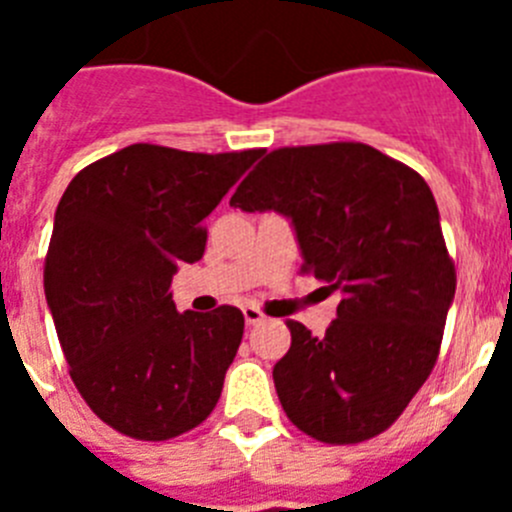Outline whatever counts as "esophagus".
I'll return each instance as SVG.
<instances>
[{"label": "esophagus", "instance_id": "obj_1", "mask_svg": "<svg viewBox=\"0 0 512 512\" xmlns=\"http://www.w3.org/2000/svg\"><path fill=\"white\" fill-rule=\"evenodd\" d=\"M243 318H246L248 325H259V323H264L266 315H264V310H261V307L246 305V307H243Z\"/></svg>", "mask_w": 512, "mask_h": 512}]
</instances>
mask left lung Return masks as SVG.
Listing matches in <instances>:
<instances>
[{
	"mask_svg": "<svg viewBox=\"0 0 512 512\" xmlns=\"http://www.w3.org/2000/svg\"><path fill=\"white\" fill-rule=\"evenodd\" d=\"M230 207L292 217L302 271L341 292L325 336L287 320L292 346L274 366L287 418L333 446L387 431L436 366L456 292L431 187L377 148L338 140L266 153Z\"/></svg>",
	"mask_w": 512,
	"mask_h": 512,
	"instance_id": "8db88e82",
	"label": "left lung"
}]
</instances>
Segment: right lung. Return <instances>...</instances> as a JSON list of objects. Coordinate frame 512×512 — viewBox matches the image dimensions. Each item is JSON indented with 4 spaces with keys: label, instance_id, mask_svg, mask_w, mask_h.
<instances>
[{
    "label": "right lung",
    "instance_id": "add662e5",
    "mask_svg": "<svg viewBox=\"0 0 512 512\" xmlns=\"http://www.w3.org/2000/svg\"><path fill=\"white\" fill-rule=\"evenodd\" d=\"M261 153L133 143L84 166L58 202L45 297L76 390L122 436L169 441L220 400L243 312H176L169 287L202 259V220Z\"/></svg>",
    "mask_w": 512,
    "mask_h": 512
}]
</instances>
